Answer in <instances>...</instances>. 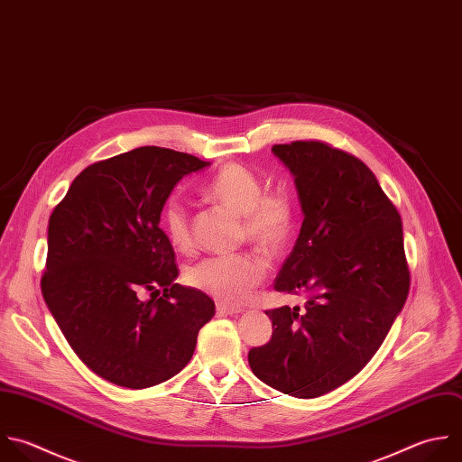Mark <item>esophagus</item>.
Wrapping results in <instances>:
<instances>
[{
	"label": "esophagus",
	"instance_id": "esophagus-1",
	"mask_svg": "<svg viewBox=\"0 0 462 462\" xmlns=\"http://www.w3.org/2000/svg\"><path fill=\"white\" fill-rule=\"evenodd\" d=\"M217 312L220 316H236V314H242L244 309L233 307V305H227V303H217Z\"/></svg>",
	"mask_w": 462,
	"mask_h": 462
}]
</instances>
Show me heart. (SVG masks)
Listing matches in <instances>:
<instances>
[{
	"mask_svg": "<svg viewBox=\"0 0 462 462\" xmlns=\"http://www.w3.org/2000/svg\"><path fill=\"white\" fill-rule=\"evenodd\" d=\"M262 180L245 166L226 164L200 189V195L244 217V235L258 249L276 253L292 231V206L285 195H263ZM162 229L177 251H189L191 229L186 208L171 200L162 209ZM265 262L249 253L217 254L193 263L186 282L229 305L249 298L265 276Z\"/></svg>",
	"mask_w": 462,
	"mask_h": 462,
	"instance_id": "heart-1",
	"label": "heart"
}]
</instances>
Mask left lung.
<instances>
[{"label": "left lung", "instance_id": "obj_1", "mask_svg": "<svg viewBox=\"0 0 462 462\" xmlns=\"http://www.w3.org/2000/svg\"><path fill=\"white\" fill-rule=\"evenodd\" d=\"M291 171L303 213L274 291L305 292V309L280 307L271 341L249 350L253 374L282 393L323 395L352 379L401 312L410 273L402 222L375 175L323 143L273 146Z\"/></svg>", "mask_w": 462, "mask_h": 462}]
</instances>
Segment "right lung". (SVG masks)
Segmentation results:
<instances>
[{
	"label": "right lung",
	"mask_w": 462,
	"mask_h": 462,
	"mask_svg": "<svg viewBox=\"0 0 462 462\" xmlns=\"http://www.w3.org/2000/svg\"><path fill=\"white\" fill-rule=\"evenodd\" d=\"M209 164L135 148L83 170L51 215L45 303L79 359L114 384L141 390L179 374L215 316L206 292L175 283L159 227L177 182Z\"/></svg>",
	"instance_id": "obj_1"
}]
</instances>
